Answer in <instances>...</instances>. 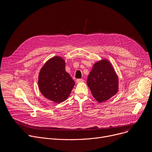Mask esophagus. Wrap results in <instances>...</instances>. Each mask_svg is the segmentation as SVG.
I'll return each mask as SVG.
<instances>
[{"instance_id":"1","label":"esophagus","mask_w":152,"mask_h":152,"mask_svg":"<svg viewBox=\"0 0 152 152\" xmlns=\"http://www.w3.org/2000/svg\"><path fill=\"white\" fill-rule=\"evenodd\" d=\"M83 81H84V80H83V79H77V80H76V82H77V83L82 82H83Z\"/></svg>"}]
</instances>
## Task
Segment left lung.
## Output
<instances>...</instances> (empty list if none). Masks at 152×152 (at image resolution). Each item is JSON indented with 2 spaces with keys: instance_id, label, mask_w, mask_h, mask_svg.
<instances>
[{
  "instance_id": "left-lung-1",
  "label": "left lung",
  "mask_w": 152,
  "mask_h": 152,
  "mask_svg": "<svg viewBox=\"0 0 152 152\" xmlns=\"http://www.w3.org/2000/svg\"><path fill=\"white\" fill-rule=\"evenodd\" d=\"M86 83L93 96L99 103L109 100L118 91V76L107 59L94 64Z\"/></svg>"
}]
</instances>
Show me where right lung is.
<instances>
[{"label":"right lung","mask_w":152,"mask_h":152,"mask_svg":"<svg viewBox=\"0 0 152 152\" xmlns=\"http://www.w3.org/2000/svg\"><path fill=\"white\" fill-rule=\"evenodd\" d=\"M75 84L66 71V62L61 56L50 58L39 72L38 85L41 93L56 103L67 99Z\"/></svg>","instance_id":"add662e5"}]
</instances>
